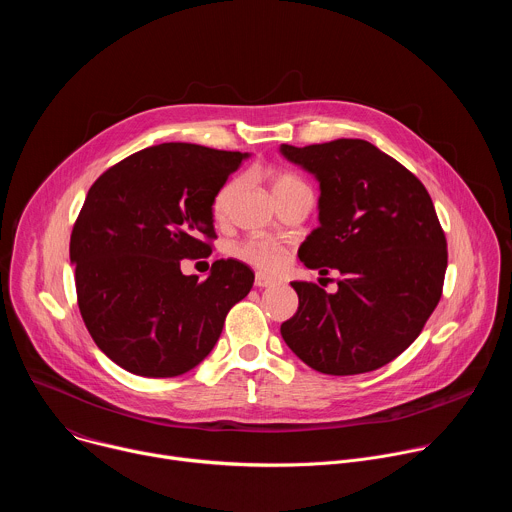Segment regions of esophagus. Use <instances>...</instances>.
I'll return each mask as SVG.
<instances>
[{
    "label": "esophagus",
    "mask_w": 512,
    "mask_h": 512,
    "mask_svg": "<svg viewBox=\"0 0 512 512\" xmlns=\"http://www.w3.org/2000/svg\"><path fill=\"white\" fill-rule=\"evenodd\" d=\"M255 285L257 287H271V285H275V279H271V277H267L263 273H257L255 275Z\"/></svg>",
    "instance_id": "34e87169"
}]
</instances>
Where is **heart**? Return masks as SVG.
Here are the masks:
<instances>
[{
  "mask_svg": "<svg viewBox=\"0 0 512 512\" xmlns=\"http://www.w3.org/2000/svg\"><path fill=\"white\" fill-rule=\"evenodd\" d=\"M267 182L273 190V194H281L289 188L294 186H300L304 184L300 178H296L294 174H287V172H267ZM239 180H229L227 184L221 186V190H218L214 194V200H212V214L216 218H225V214L229 212V206L239 190ZM235 257L259 271H265V273H275L287 259V251L283 245H279L277 241L269 239V237H251V239H245L243 243H239L235 247Z\"/></svg>",
  "mask_w": 512,
  "mask_h": 512,
  "instance_id": "heart-1",
  "label": "heart"
}]
</instances>
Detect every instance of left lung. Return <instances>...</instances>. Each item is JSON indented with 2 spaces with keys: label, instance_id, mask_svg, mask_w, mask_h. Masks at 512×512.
<instances>
[{
  "label": "left lung",
  "instance_id": "left-lung-1",
  "mask_svg": "<svg viewBox=\"0 0 512 512\" xmlns=\"http://www.w3.org/2000/svg\"><path fill=\"white\" fill-rule=\"evenodd\" d=\"M279 152L320 182L318 218L298 255L336 294L294 281L300 306L281 324L285 344L324 375L385 367L423 330L442 298L448 243L425 186L364 139L283 143Z\"/></svg>",
  "mask_w": 512,
  "mask_h": 512
}]
</instances>
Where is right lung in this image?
<instances>
[{
    "mask_svg": "<svg viewBox=\"0 0 512 512\" xmlns=\"http://www.w3.org/2000/svg\"><path fill=\"white\" fill-rule=\"evenodd\" d=\"M249 154L160 143L131 154L91 186L70 235L79 310L121 369L152 379L194 369L214 348L255 273L218 259L206 279L182 259L208 257L212 200Z\"/></svg>",
    "mask_w": 512,
    "mask_h": 512,
    "instance_id": "right-lung-1",
    "label": "right lung"
}]
</instances>
